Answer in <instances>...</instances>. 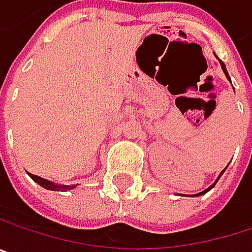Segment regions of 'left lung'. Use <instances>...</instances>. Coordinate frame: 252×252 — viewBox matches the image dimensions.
Listing matches in <instances>:
<instances>
[{"label":"left lung","instance_id":"1","mask_svg":"<svg viewBox=\"0 0 252 252\" xmlns=\"http://www.w3.org/2000/svg\"><path fill=\"white\" fill-rule=\"evenodd\" d=\"M219 62H220V64H221V69H223V72H224V73H226V76H227V79H230V76H229V73H227V70H226V66H224V63H223V62H221V60H219ZM226 168H227V167H226ZM226 168H224V170H226ZM224 170H223V171H221V173H220V176H219V177H217V180H216V182H214V185H211V186H210V188H208V189H205V190H202V192H199V193H195V195H193V196H201V195H204V193H207V192H208V190H211V189H213V188H214V186H216V183H217V182H219V179H220V177H221V174H223V173H224Z\"/></svg>","mask_w":252,"mask_h":252}]
</instances>
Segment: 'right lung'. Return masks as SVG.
<instances>
[{
  "label": "right lung",
  "mask_w": 252,
  "mask_h": 252,
  "mask_svg": "<svg viewBox=\"0 0 252 252\" xmlns=\"http://www.w3.org/2000/svg\"><path fill=\"white\" fill-rule=\"evenodd\" d=\"M29 176H31V179H32L35 183H38L39 186H42V188L47 189V190H69V189L76 188L75 185H73V186L56 185V183H53V182H50V180H45V179H42V177H38V176H35V174H29Z\"/></svg>",
  "instance_id": "obj_1"
}]
</instances>
